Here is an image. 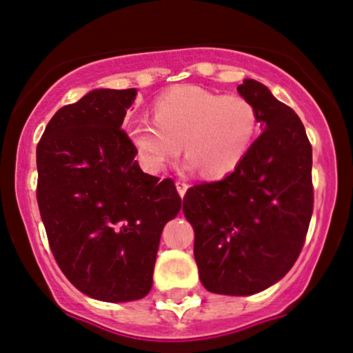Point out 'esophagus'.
I'll use <instances>...</instances> for the list:
<instances>
[{
	"mask_svg": "<svg viewBox=\"0 0 353 353\" xmlns=\"http://www.w3.org/2000/svg\"><path fill=\"white\" fill-rule=\"evenodd\" d=\"M175 185H176L178 194H180V196L183 198V196H185V193H186V190H188V183H186V181H181V180H178Z\"/></svg>",
	"mask_w": 353,
	"mask_h": 353,
	"instance_id": "1",
	"label": "esophagus"
}]
</instances>
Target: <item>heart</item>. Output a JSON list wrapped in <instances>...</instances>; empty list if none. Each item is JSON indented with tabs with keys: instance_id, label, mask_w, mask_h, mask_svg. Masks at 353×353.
<instances>
[{
	"instance_id": "heart-1",
	"label": "heart",
	"mask_w": 353,
	"mask_h": 353,
	"mask_svg": "<svg viewBox=\"0 0 353 353\" xmlns=\"http://www.w3.org/2000/svg\"><path fill=\"white\" fill-rule=\"evenodd\" d=\"M258 127L256 107L243 95L181 85L157 99L153 122L134 120L127 135L147 172H161L183 143L186 167H200L205 176L221 178L243 163Z\"/></svg>"
}]
</instances>
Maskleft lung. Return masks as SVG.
I'll list each match as a JSON object with an SVG mask.
<instances>
[{
  "mask_svg": "<svg viewBox=\"0 0 353 353\" xmlns=\"http://www.w3.org/2000/svg\"><path fill=\"white\" fill-rule=\"evenodd\" d=\"M238 92L256 107L263 134L233 173L183 198L201 284L225 296H251L283 279L314 208L312 147L301 119L254 79Z\"/></svg>",
  "mask_w": 353,
  "mask_h": 353,
  "instance_id": "left-lung-1",
  "label": "left lung"
}]
</instances>
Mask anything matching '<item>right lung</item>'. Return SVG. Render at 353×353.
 Wrapping results in <instances>:
<instances>
[{
  "label": "right lung",
  "instance_id": "right-lung-1",
  "mask_svg": "<svg viewBox=\"0 0 353 353\" xmlns=\"http://www.w3.org/2000/svg\"><path fill=\"white\" fill-rule=\"evenodd\" d=\"M137 89H95L49 120L36 148L37 205L57 266L103 302L142 299L163 226L181 208L172 178L143 173L122 130Z\"/></svg>",
  "mask_w": 353,
  "mask_h": 353
}]
</instances>
